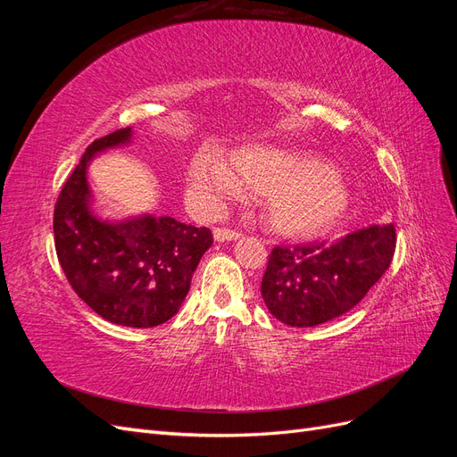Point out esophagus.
<instances>
[{"instance_id":"1","label":"esophagus","mask_w":457,"mask_h":457,"mask_svg":"<svg viewBox=\"0 0 457 457\" xmlns=\"http://www.w3.org/2000/svg\"><path fill=\"white\" fill-rule=\"evenodd\" d=\"M213 238L215 242H230V240H237L240 238V232L238 230H232V228H213Z\"/></svg>"}]
</instances>
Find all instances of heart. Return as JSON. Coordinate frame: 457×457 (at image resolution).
<instances>
[{"instance_id":"heart-1","label":"heart","mask_w":457,"mask_h":457,"mask_svg":"<svg viewBox=\"0 0 457 457\" xmlns=\"http://www.w3.org/2000/svg\"><path fill=\"white\" fill-rule=\"evenodd\" d=\"M245 190L269 195L267 220L282 232L322 228L349 205V190L329 165L276 146L234 150L230 168L205 152L190 165V188L207 204H220Z\"/></svg>"}]
</instances>
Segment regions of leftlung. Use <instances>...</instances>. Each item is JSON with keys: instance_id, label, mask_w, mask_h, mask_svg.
<instances>
[{"instance_id": "1", "label": "left lung", "mask_w": 457, "mask_h": 457, "mask_svg": "<svg viewBox=\"0 0 457 457\" xmlns=\"http://www.w3.org/2000/svg\"><path fill=\"white\" fill-rule=\"evenodd\" d=\"M395 247V225L358 228L334 244L276 245L262 274V301L287 326L334 320L364 299L389 269Z\"/></svg>"}]
</instances>
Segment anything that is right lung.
I'll list each match as a JSON object with an SVG mask.
<instances>
[{"label":"right lung","instance_id":"1","mask_svg":"<svg viewBox=\"0 0 457 457\" xmlns=\"http://www.w3.org/2000/svg\"><path fill=\"white\" fill-rule=\"evenodd\" d=\"M128 143L131 128L87 146L54 205V250L78 297L104 320L154 328L181 309L213 237L168 215L103 220L93 213L87 165L99 152Z\"/></svg>","mask_w":457,"mask_h":457}]
</instances>
